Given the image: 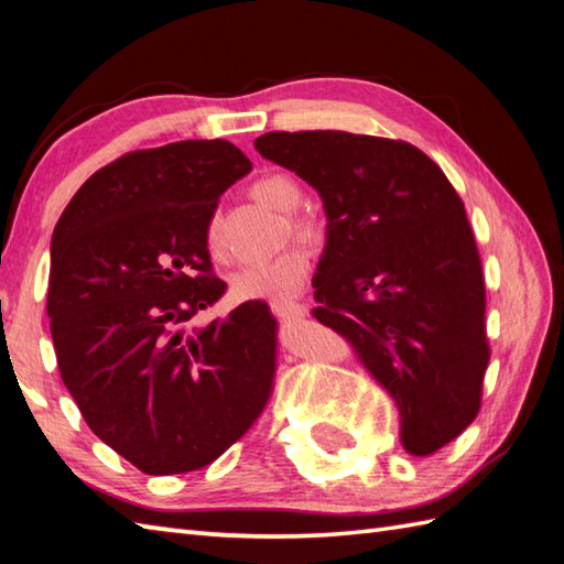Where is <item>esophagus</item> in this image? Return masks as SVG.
<instances>
[{"instance_id":"1","label":"esophagus","mask_w":564,"mask_h":564,"mask_svg":"<svg viewBox=\"0 0 564 564\" xmlns=\"http://www.w3.org/2000/svg\"><path fill=\"white\" fill-rule=\"evenodd\" d=\"M271 313L281 319H295V317H303L307 310H305V305L295 303V301H275V303H271Z\"/></svg>"}]
</instances>
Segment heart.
<instances>
[{
    "mask_svg": "<svg viewBox=\"0 0 564 564\" xmlns=\"http://www.w3.org/2000/svg\"><path fill=\"white\" fill-rule=\"evenodd\" d=\"M251 196H254L263 206H269L279 213H293L303 200V188L289 174H269L259 178V182L251 184ZM291 230L310 239V242H317L322 237V230L305 218H291ZM208 249L213 254L220 251V225L213 220L208 225ZM310 271V259L305 249L301 247H285L279 254L263 261L245 263L230 275V293L235 301H285V297L297 291V285L305 281Z\"/></svg>",
    "mask_w": 564,
    "mask_h": 564,
    "instance_id": "heart-1",
    "label": "heart"
}]
</instances>
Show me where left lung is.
<instances>
[{"mask_svg": "<svg viewBox=\"0 0 564 564\" xmlns=\"http://www.w3.org/2000/svg\"><path fill=\"white\" fill-rule=\"evenodd\" d=\"M254 148L325 206L313 317L390 394L406 453L446 446L477 416L489 361L482 263L460 196L402 140L275 130Z\"/></svg>", "mask_w": 564, "mask_h": 564, "instance_id": "1", "label": "left lung"}]
</instances>
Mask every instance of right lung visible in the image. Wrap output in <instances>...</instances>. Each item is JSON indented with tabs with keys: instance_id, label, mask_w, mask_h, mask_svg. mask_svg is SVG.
<instances>
[{
	"instance_id": "add662e5",
	"label": "right lung",
	"mask_w": 564,
	"mask_h": 564,
	"mask_svg": "<svg viewBox=\"0 0 564 564\" xmlns=\"http://www.w3.org/2000/svg\"><path fill=\"white\" fill-rule=\"evenodd\" d=\"M251 172L227 140L128 152L82 184L51 239L47 317L84 422L148 475L213 463L271 394L275 319L249 301L196 322L225 293L208 225Z\"/></svg>"
}]
</instances>
